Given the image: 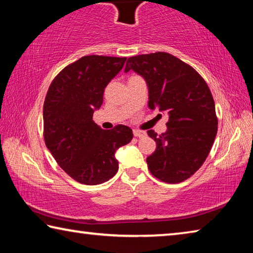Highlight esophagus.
Instances as JSON below:
<instances>
[{
	"label": "esophagus",
	"mask_w": 253,
	"mask_h": 253,
	"mask_svg": "<svg viewBox=\"0 0 253 253\" xmlns=\"http://www.w3.org/2000/svg\"><path fill=\"white\" fill-rule=\"evenodd\" d=\"M132 132H134V136L135 137H139V138H140V137H145V136L147 135L146 131L138 130V129H134V131H132Z\"/></svg>",
	"instance_id": "esophagus-1"
}]
</instances>
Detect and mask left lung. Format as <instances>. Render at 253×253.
<instances>
[{
	"label": "left lung",
	"mask_w": 253,
	"mask_h": 253,
	"mask_svg": "<svg viewBox=\"0 0 253 253\" xmlns=\"http://www.w3.org/2000/svg\"><path fill=\"white\" fill-rule=\"evenodd\" d=\"M129 70L146 81L149 109L169 115L165 132L147 131L157 146L146 160L149 172L166 183L185 181L202 166L217 131L207 83L191 66L166 52L128 58L125 72Z\"/></svg>",
	"instance_id": "left-lung-1"
}]
</instances>
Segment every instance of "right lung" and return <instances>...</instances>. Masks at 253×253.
Masks as SVG:
<instances>
[{"instance_id":"obj_1","label":"right lung","mask_w":253,"mask_h":253,"mask_svg":"<svg viewBox=\"0 0 253 253\" xmlns=\"http://www.w3.org/2000/svg\"><path fill=\"white\" fill-rule=\"evenodd\" d=\"M126 58L85 55L67 66L51 83L43 105L46 147L60 168L77 182L97 185L118 170L119 147L132 139V130L118 125L104 130L92 121L104 100L106 85Z\"/></svg>"}]
</instances>
